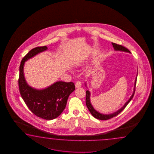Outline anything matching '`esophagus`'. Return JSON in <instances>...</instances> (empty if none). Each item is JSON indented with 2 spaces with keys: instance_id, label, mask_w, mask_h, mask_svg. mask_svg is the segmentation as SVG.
<instances>
[{
  "instance_id": "34e87169",
  "label": "esophagus",
  "mask_w": 154,
  "mask_h": 154,
  "mask_svg": "<svg viewBox=\"0 0 154 154\" xmlns=\"http://www.w3.org/2000/svg\"><path fill=\"white\" fill-rule=\"evenodd\" d=\"M82 86V82H78L75 84V87L76 88H80Z\"/></svg>"
}]
</instances>
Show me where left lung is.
<instances>
[{
    "mask_svg": "<svg viewBox=\"0 0 154 154\" xmlns=\"http://www.w3.org/2000/svg\"><path fill=\"white\" fill-rule=\"evenodd\" d=\"M112 45L113 46V48L115 49V51H121V52H124L129 53H131V52L128 50L127 48H126L125 47L121 46V45H119L115 43H112ZM137 76L135 80V82H134V88H133V92L132 94V95H131V97L125 103V105H123V106L119 109L117 111L113 112L112 113H110V114H103L100 112L96 111L94 107H93V106L91 103V101H90V95H91V92L89 90H86V105L87 107L88 108V110L91 113V114L92 115L93 117H94L95 118L98 119L100 120H107L109 119L114 117L115 116H116L117 115H118L119 113H120L125 108V107L127 106L128 103L130 102L131 99L134 96V93H135V86H136V82H137ZM85 86L86 88H88L87 87V84L86 82L85 83Z\"/></svg>",
    "mask_w": 154,
    "mask_h": 154,
    "instance_id": "left-lung-1",
    "label": "left lung"
}]
</instances>
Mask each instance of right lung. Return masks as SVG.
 Here are the masks:
<instances>
[{
  "instance_id": "1",
  "label": "right lung",
  "mask_w": 154,
  "mask_h": 154,
  "mask_svg": "<svg viewBox=\"0 0 154 154\" xmlns=\"http://www.w3.org/2000/svg\"><path fill=\"white\" fill-rule=\"evenodd\" d=\"M48 49L47 46L31 49L22 59L20 66L19 86L20 94L29 110L39 118L52 120L60 115L70 94L75 89L72 82H56L46 88L37 89L29 86L24 76L23 66L29 59Z\"/></svg>"
}]
</instances>
